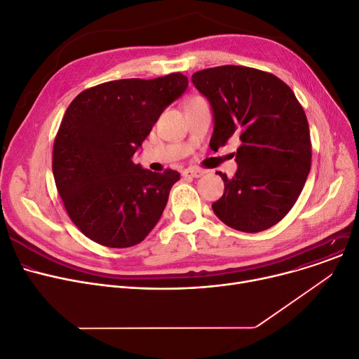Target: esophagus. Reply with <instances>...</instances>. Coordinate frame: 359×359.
Returning <instances> with one entry per match:
<instances>
[{
  "label": "esophagus",
  "mask_w": 359,
  "mask_h": 359,
  "mask_svg": "<svg viewBox=\"0 0 359 359\" xmlns=\"http://www.w3.org/2000/svg\"><path fill=\"white\" fill-rule=\"evenodd\" d=\"M205 171L203 170H198V168H188V170H185L182 172V177H193V178H198L201 175H204Z\"/></svg>",
  "instance_id": "34e87169"
}]
</instances>
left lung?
I'll list each match as a JSON object with an SVG mask.
<instances>
[{
    "label": "left lung",
    "instance_id": "left-lung-1",
    "mask_svg": "<svg viewBox=\"0 0 359 359\" xmlns=\"http://www.w3.org/2000/svg\"><path fill=\"white\" fill-rule=\"evenodd\" d=\"M196 88L210 101L216 149L238 137V171L219 172L223 196L213 212L229 227L257 233L277 224L296 204L311 165L306 113L278 76L224 65L196 72Z\"/></svg>",
    "mask_w": 359,
    "mask_h": 359
}]
</instances>
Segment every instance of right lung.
Listing matches in <instances>:
<instances>
[{"instance_id": "obj_1", "label": "right lung", "mask_w": 359, "mask_h": 359, "mask_svg": "<svg viewBox=\"0 0 359 359\" xmlns=\"http://www.w3.org/2000/svg\"><path fill=\"white\" fill-rule=\"evenodd\" d=\"M187 87L181 72L118 79L83 90L69 104L55 137L52 170L69 219L88 239L130 248L161 219L180 174L143 170L132 158Z\"/></svg>"}]
</instances>
